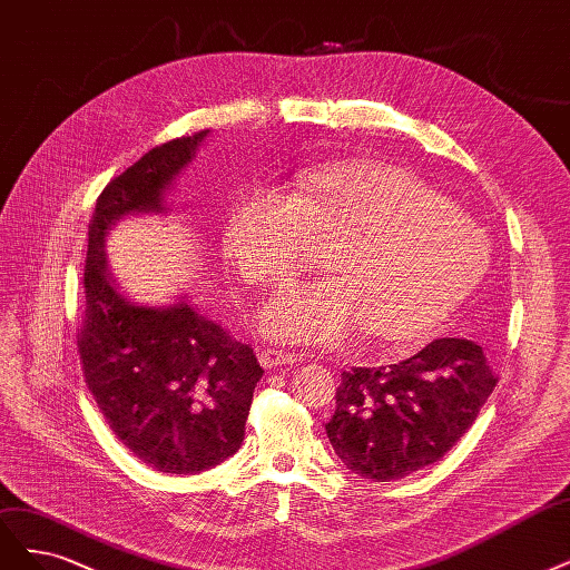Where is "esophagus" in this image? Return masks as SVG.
Segmentation results:
<instances>
[{
	"instance_id": "esophagus-1",
	"label": "esophagus",
	"mask_w": 570,
	"mask_h": 570,
	"mask_svg": "<svg viewBox=\"0 0 570 570\" xmlns=\"http://www.w3.org/2000/svg\"><path fill=\"white\" fill-rule=\"evenodd\" d=\"M297 361H299V358L294 356V353L283 351V348H262V353H259V363H262L266 370H276V367L292 365V363H297Z\"/></svg>"
}]
</instances>
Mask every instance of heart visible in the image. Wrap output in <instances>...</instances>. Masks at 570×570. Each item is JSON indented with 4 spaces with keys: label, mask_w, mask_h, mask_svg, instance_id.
I'll return each instance as SVG.
<instances>
[{
    "label": "heart",
    "mask_w": 570,
    "mask_h": 570,
    "mask_svg": "<svg viewBox=\"0 0 570 570\" xmlns=\"http://www.w3.org/2000/svg\"><path fill=\"white\" fill-rule=\"evenodd\" d=\"M337 243L335 278L281 289L262 313L264 335L337 346L358 330L415 344L445 323L485 276L483 228L417 174L386 163H335L299 176L294 193L257 186L224 224V252L254 285L306 271Z\"/></svg>",
    "instance_id": "heart-1"
}]
</instances>
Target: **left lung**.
<instances>
[{
	"label": "left lung",
	"instance_id": "obj_1",
	"mask_svg": "<svg viewBox=\"0 0 570 570\" xmlns=\"http://www.w3.org/2000/svg\"><path fill=\"white\" fill-rule=\"evenodd\" d=\"M498 384L483 348L443 337L389 367H353L325 424L337 458L353 474L394 481L439 462Z\"/></svg>",
	"mask_w": 570,
	"mask_h": 570
}]
</instances>
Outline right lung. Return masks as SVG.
<instances>
[{"mask_svg": "<svg viewBox=\"0 0 570 570\" xmlns=\"http://www.w3.org/2000/svg\"><path fill=\"white\" fill-rule=\"evenodd\" d=\"M209 131L167 141L98 195L89 224L77 351L112 434L165 474H200L238 453L264 370L249 344L179 299L144 306L115 285L106 235L131 214H163L165 193Z\"/></svg>", "mask_w": 570, "mask_h": 570, "instance_id": "add662e5", "label": "right lung"}]
</instances>
